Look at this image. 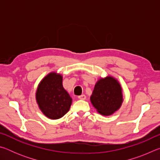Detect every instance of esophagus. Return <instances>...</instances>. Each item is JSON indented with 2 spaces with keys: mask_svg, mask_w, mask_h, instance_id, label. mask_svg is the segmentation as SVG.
Returning a JSON list of instances; mask_svg holds the SVG:
<instances>
[{
  "mask_svg": "<svg viewBox=\"0 0 160 160\" xmlns=\"http://www.w3.org/2000/svg\"><path fill=\"white\" fill-rule=\"evenodd\" d=\"M78 99H82V100H85V99H86V96L85 95V94H82V95L78 96Z\"/></svg>",
  "mask_w": 160,
  "mask_h": 160,
  "instance_id": "34e87169",
  "label": "esophagus"
}]
</instances>
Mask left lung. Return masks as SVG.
I'll list each match as a JSON object with an SVG mask.
<instances>
[{
  "label": "left lung",
  "instance_id": "1",
  "mask_svg": "<svg viewBox=\"0 0 160 160\" xmlns=\"http://www.w3.org/2000/svg\"><path fill=\"white\" fill-rule=\"evenodd\" d=\"M90 101L102 115L113 114L121 107L123 101L120 83L112 76L100 78L94 86Z\"/></svg>",
  "mask_w": 160,
  "mask_h": 160
}]
</instances>
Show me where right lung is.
Returning <instances> with one entry per match:
<instances>
[{
	"label": "right lung",
	"mask_w": 160,
	"mask_h": 160,
	"mask_svg": "<svg viewBox=\"0 0 160 160\" xmlns=\"http://www.w3.org/2000/svg\"><path fill=\"white\" fill-rule=\"evenodd\" d=\"M63 77L55 72L48 73L38 85L36 100L40 110L50 119H58L66 114L72 98L63 87Z\"/></svg>",
	"instance_id": "add662e5"
}]
</instances>
